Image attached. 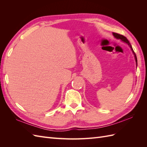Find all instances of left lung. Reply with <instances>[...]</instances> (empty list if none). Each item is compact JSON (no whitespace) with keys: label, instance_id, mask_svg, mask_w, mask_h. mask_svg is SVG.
Instances as JSON below:
<instances>
[{"label":"left lung","instance_id":"8db88e82","mask_svg":"<svg viewBox=\"0 0 147 147\" xmlns=\"http://www.w3.org/2000/svg\"><path fill=\"white\" fill-rule=\"evenodd\" d=\"M112 34H113V35L115 38H116L117 39L121 40V41H123V42H124V43H126L127 44V45L130 47L131 50L132 51V53H133V55H134V56L135 60H136V65L137 66V56H136V53H134V50H133V49H132V46H131V43H129V42L128 41V40L127 39V38H126V37L123 36V35H120V34H117V33L113 32Z\"/></svg>","mask_w":147,"mask_h":147}]
</instances>
